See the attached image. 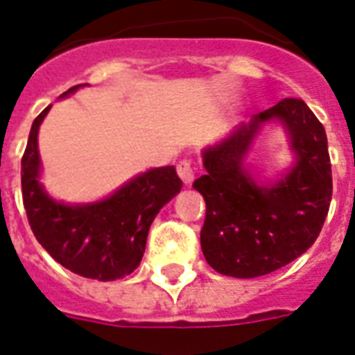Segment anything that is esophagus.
<instances>
[{"mask_svg": "<svg viewBox=\"0 0 355 355\" xmlns=\"http://www.w3.org/2000/svg\"><path fill=\"white\" fill-rule=\"evenodd\" d=\"M178 174H180V178L183 180L185 185H191L192 181H194V166H192L191 161H180V164H178Z\"/></svg>", "mask_w": 355, "mask_h": 355, "instance_id": "obj_1", "label": "esophagus"}]
</instances>
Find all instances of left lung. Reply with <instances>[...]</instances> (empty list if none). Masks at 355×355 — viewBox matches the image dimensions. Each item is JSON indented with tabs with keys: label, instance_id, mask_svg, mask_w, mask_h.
I'll list each match as a JSON object with an SVG mask.
<instances>
[{
	"label": "left lung",
	"instance_id": "obj_1",
	"mask_svg": "<svg viewBox=\"0 0 355 355\" xmlns=\"http://www.w3.org/2000/svg\"><path fill=\"white\" fill-rule=\"evenodd\" d=\"M279 118L291 135L295 164L273 186L256 185L243 159L263 122ZM205 174L194 189L207 205L201 251L218 273L254 279L284 268L313 245L331 200V164L324 126L300 98L242 123L203 150Z\"/></svg>",
	"mask_w": 355,
	"mask_h": 355
}]
</instances>
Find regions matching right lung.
Returning a JSON list of instances; mask_svg holds the SVG:
<instances>
[{"label": "right lung", "instance_id": "obj_1", "mask_svg": "<svg viewBox=\"0 0 355 355\" xmlns=\"http://www.w3.org/2000/svg\"><path fill=\"white\" fill-rule=\"evenodd\" d=\"M49 110L34 119L21 157V194L31 229L42 248L73 273L102 282L123 279L137 269L150 225L183 183L174 166H161L139 174L102 201L86 205L55 201L40 183L38 130Z\"/></svg>", "mask_w": 355, "mask_h": 355}]
</instances>
